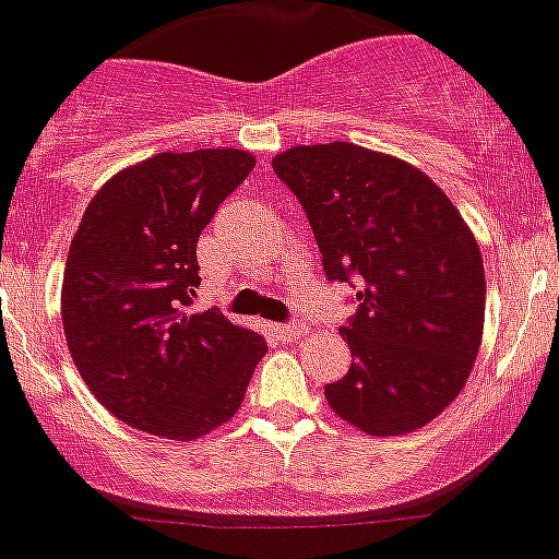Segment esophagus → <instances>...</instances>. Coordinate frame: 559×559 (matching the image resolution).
<instances>
[{"instance_id":"34e87169","label":"esophagus","mask_w":559,"mask_h":559,"mask_svg":"<svg viewBox=\"0 0 559 559\" xmlns=\"http://www.w3.org/2000/svg\"><path fill=\"white\" fill-rule=\"evenodd\" d=\"M275 333H278L281 342H297V338H304L309 333V328L304 322H284V325H275Z\"/></svg>"}]
</instances>
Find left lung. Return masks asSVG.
Masks as SVG:
<instances>
[{
	"mask_svg": "<svg viewBox=\"0 0 559 559\" xmlns=\"http://www.w3.org/2000/svg\"><path fill=\"white\" fill-rule=\"evenodd\" d=\"M273 168L306 209L328 278L361 284L338 328L353 364L325 385L328 405L367 436L419 430L461 394L483 342L472 228L430 176L364 145H295Z\"/></svg>",
	"mask_w": 559,
	"mask_h": 559,
	"instance_id": "8db88e82",
	"label": "left lung"
}]
</instances>
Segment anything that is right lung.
I'll list each match as a JSON object with an SVG mask.
<instances>
[{"instance_id":"1","label":"right lung","mask_w":559,"mask_h":559,"mask_svg":"<svg viewBox=\"0 0 559 559\" xmlns=\"http://www.w3.org/2000/svg\"><path fill=\"white\" fill-rule=\"evenodd\" d=\"M242 148L165 151L87 203L62 273V328L93 397L151 436L195 441L239 411L267 342L190 314L198 237L253 170Z\"/></svg>"}]
</instances>
